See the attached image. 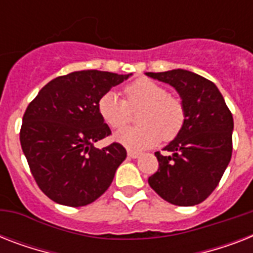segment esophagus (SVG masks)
I'll list each match as a JSON object with an SVG mask.
<instances>
[{
	"mask_svg": "<svg viewBox=\"0 0 253 253\" xmlns=\"http://www.w3.org/2000/svg\"><path fill=\"white\" fill-rule=\"evenodd\" d=\"M127 155H128V158H131V159H136L140 156V154H139V152H136V151H127Z\"/></svg>",
	"mask_w": 253,
	"mask_h": 253,
	"instance_id": "obj_1",
	"label": "esophagus"
}]
</instances>
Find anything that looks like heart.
<instances>
[{"label":"heart","mask_w":253,"mask_h":253,"mask_svg":"<svg viewBox=\"0 0 253 253\" xmlns=\"http://www.w3.org/2000/svg\"><path fill=\"white\" fill-rule=\"evenodd\" d=\"M126 101L115 91H106L98 99V113L111 128H122L130 121L131 110L143 107L139 114L142 126L127 127L115 134V140L131 151H142L158 144L162 138L170 140L185 122L184 105L169 95L166 86L150 79H139L125 87Z\"/></svg>","instance_id":"obj_1"}]
</instances>
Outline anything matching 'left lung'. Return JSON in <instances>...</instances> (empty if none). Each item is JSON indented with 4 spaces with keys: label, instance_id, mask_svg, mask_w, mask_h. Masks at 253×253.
Wrapping results in <instances>:
<instances>
[{
    "label": "left lung",
    "instance_id": "8db88e82",
    "mask_svg": "<svg viewBox=\"0 0 253 253\" xmlns=\"http://www.w3.org/2000/svg\"><path fill=\"white\" fill-rule=\"evenodd\" d=\"M169 84L180 94L185 122L163 150L155 152L158 172L148 184L163 200L177 206H194L218 186L232 154L234 119L216 85L185 69L146 72Z\"/></svg>",
    "mask_w": 253,
    "mask_h": 253
}]
</instances>
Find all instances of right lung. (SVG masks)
<instances>
[{
    "instance_id": "right-lung-1",
    "label": "right lung",
    "mask_w": 253,
    "mask_h": 253,
    "mask_svg": "<svg viewBox=\"0 0 253 253\" xmlns=\"http://www.w3.org/2000/svg\"><path fill=\"white\" fill-rule=\"evenodd\" d=\"M130 75L77 71L53 79L22 119V151L38 186L56 204L80 208L106 192L127 152L119 143H94L111 134L98 113L101 95Z\"/></svg>"
}]
</instances>
